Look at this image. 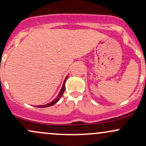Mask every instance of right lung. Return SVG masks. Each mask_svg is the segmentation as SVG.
Returning <instances> with one entry per match:
<instances>
[{"instance_id": "right-lung-1", "label": "right lung", "mask_w": 146, "mask_h": 146, "mask_svg": "<svg viewBox=\"0 0 146 146\" xmlns=\"http://www.w3.org/2000/svg\"><path fill=\"white\" fill-rule=\"evenodd\" d=\"M67 78H68V76L66 77V78H65V80H64V84H63V86H62V89H61V90L60 91L58 95L57 96V97H56L55 99L53 100V101H52V102H50V103H48V104H46V105H38V106H36V107H37V108H47V107L52 106V105L56 104V103H57V102L59 101V99H60V97L62 96L63 93H64V90H65V86H64V83H65V82H66V79H67Z\"/></svg>"}]
</instances>
